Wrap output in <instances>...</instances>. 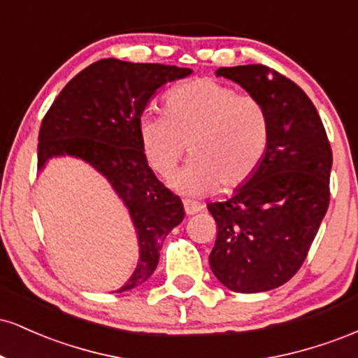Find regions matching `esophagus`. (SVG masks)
Wrapping results in <instances>:
<instances>
[{"mask_svg":"<svg viewBox=\"0 0 358 358\" xmlns=\"http://www.w3.org/2000/svg\"><path fill=\"white\" fill-rule=\"evenodd\" d=\"M183 207H185V212H187V215H193V213H199L202 210V205L196 203V202H192V200H183Z\"/></svg>","mask_w":358,"mask_h":358,"instance_id":"34e87169","label":"esophagus"}]
</instances>
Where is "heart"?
I'll list each match as a JSON object with an SVG mask.
<instances>
[{
    "mask_svg": "<svg viewBox=\"0 0 358 358\" xmlns=\"http://www.w3.org/2000/svg\"><path fill=\"white\" fill-rule=\"evenodd\" d=\"M139 141L151 168L170 176L188 146L192 162L175 176L176 190L232 192L257 171L269 145V117L256 97L212 79L171 90L165 116L139 119Z\"/></svg>",
    "mask_w": 358,
    "mask_h": 358,
    "instance_id": "obj_1",
    "label": "heart"
}]
</instances>
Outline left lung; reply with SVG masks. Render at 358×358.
Segmentation results:
<instances>
[{
    "label": "left lung",
    "instance_id": "1",
    "mask_svg": "<svg viewBox=\"0 0 358 358\" xmlns=\"http://www.w3.org/2000/svg\"><path fill=\"white\" fill-rule=\"evenodd\" d=\"M264 106L269 145L249 182L227 202L207 205L217 222L208 262L236 293H261L289 281L305 262L330 203L331 148L318 110L293 80L266 67H220Z\"/></svg>",
    "mask_w": 358,
    "mask_h": 358
}]
</instances>
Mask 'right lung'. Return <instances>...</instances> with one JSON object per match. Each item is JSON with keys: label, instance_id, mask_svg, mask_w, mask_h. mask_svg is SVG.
I'll use <instances>...</instances> for the list:
<instances>
[{"label": "right lung", "instance_id": "1", "mask_svg": "<svg viewBox=\"0 0 358 358\" xmlns=\"http://www.w3.org/2000/svg\"><path fill=\"white\" fill-rule=\"evenodd\" d=\"M190 73L192 69L176 65L99 60L62 89L42 121L38 171L52 158L82 159L108 180L129 212L139 259L116 293L133 289L153 274L163 241L185 217L180 196L148 166L138 126L156 90Z\"/></svg>", "mask_w": 358, "mask_h": 358}]
</instances>
